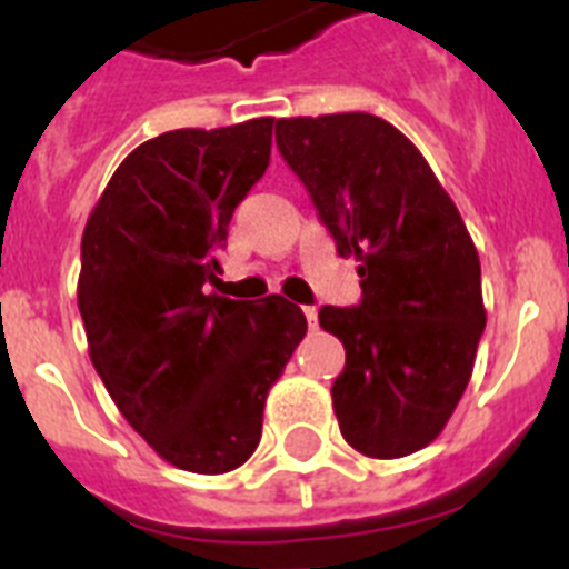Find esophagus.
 <instances>
[{
	"label": "esophagus",
	"mask_w": 569,
	"mask_h": 569,
	"mask_svg": "<svg viewBox=\"0 0 569 569\" xmlns=\"http://www.w3.org/2000/svg\"><path fill=\"white\" fill-rule=\"evenodd\" d=\"M301 310H305V319H308L310 330H316V325H319V310L316 308H301Z\"/></svg>",
	"instance_id": "34e87169"
}]
</instances>
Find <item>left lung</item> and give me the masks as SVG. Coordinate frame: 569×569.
Returning a JSON list of instances; mask_svg holds the SVG:
<instances>
[{
    "label": "left lung",
    "mask_w": 569,
    "mask_h": 569,
    "mask_svg": "<svg viewBox=\"0 0 569 569\" xmlns=\"http://www.w3.org/2000/svg\"><path fill=\"white\" fill-rule=\"evenodd\" d=\"M276 144L339 256L359 261V308H321L345 345L333 381L341 436L370 459L427 447L453 416L485 330L481 264L425 156L370 113L296 116Z\"/></svg>",
    "instance_id": "obj_1"
}]
</instances>
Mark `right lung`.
Segmentation results:
<instances>
[{"mask_svg": "<svg viewBox=\"0 0 569 569\" xmlns=\"http://www.w3.org/2000/svg\"><path fill=\"white\" fill-rule=\"evenodd\" d=\"M270 142V116L148 139L84 224L77 299L90 361L128 425L179 470L219 476L253 456L264 399L308 333L281 296L202 290Z\"/></svg>", "mask_w": 569, "mask_h": 569, "instance_id": "1", "label": "right lung"}]
</instances>
